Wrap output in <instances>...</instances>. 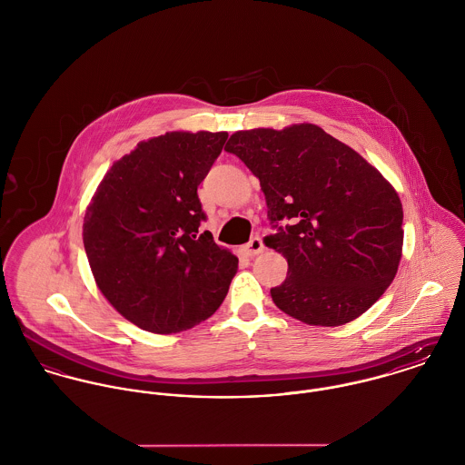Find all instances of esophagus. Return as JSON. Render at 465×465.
<instances>
[{
    "label": "esophagus",
    "mask_w": 465,
    "mask_h": 465,
    "mask_svg": "<svg viewBox=\"0 0 465 465\" xmlns=\"http://www.w3.org/2000/svg\"><path fill=\"white\" fill-rule=\"evenodd\" d=\"M262 252H263V242H262L260 237H253L248 244L241 246V253L246 255V257H255V255L262 253Z\"/></svg>",
    "instance_id": "1"
}]
</instances>
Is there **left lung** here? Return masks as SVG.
<instances>
[{
  "instance_id": "left-lung-1",
  "label": "left lung",
  "mask_w": 465,
  "mask_h": 465,
  "mask_svg": "<svg viewBox=\"0 0 465 465\" xmlns=\"http://www.w3.org/2000/svg\"><path fill=\"white\" fill-rule=\"evenodd\" d=\"M224 150L260 180L269 219L292 221L263 237L289 263L274 305L312 326L371 309L403 255L401 200L381 173L312 123L239 130Z\"/></svg>"
}]
</instances>
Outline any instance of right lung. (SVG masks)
Wrapping results in <instances>:
<instances>
[{
    "mask_svg": "<svg viewBox=\"0 0 465 465\" xmlns=\"http://www.w3.org/2000/svg\"><path fill=\"white\" fill-rule=\"evenodd\" d=\"M226 132H167L115 160L84 217V246L104 300L135 326L185 331L221 307L239 258L217 246L198 185Z\"/></svg>",
    "mask_w": 465,
    "mask_h": 465,
    "instance_id": "obj_1",
    "label": "right lung"
}]
</instances>
